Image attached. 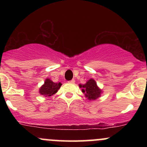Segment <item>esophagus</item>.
I'll return each instance as SVG.
<instances>
[{
  "instance_id": "1",
  "label": "esophagus",
  "mask_w": 147,
  "mask_h": 147,
  "mask_svg": "<svg viewBox=\"0 0 147 147\" xmlns=\"http://www.w3.org/2000/svg\"><path fill=\"white\" fill-rule=\"evenodd\" d=\"M69 82H70V83H72V84H73V83H75V79H72V80L69 81Z\"/></svg>"
}]
</instances>
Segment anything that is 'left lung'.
<instances>
[{
  "label": "left lung",
  "mask_w": 147,
  "mask_h": 147,
  "mask_svg": "<svg viewBox=\"0 0 147 147\" xmlns=\"http://www.w3.org/2000/svg\"><path fill=\"white\" fill-rule=\"evenodd\" d=\"M81 88L82 87V92L85 93L86 97L89 100H95L99 97H100V94L102 90L97 87V84L94 79H90L86 82L84 85L79 86Z\"/></svg>",
  "instance_id": "1"
}]
</instances>
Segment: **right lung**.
I'll list each match as a JSON object with an SVG mask.
<instances>
[{"label": "right lung", "instance_id": "right-lung-1", "mask_svg": "<svg viewBox=\"0 0 147 147\" xmlns=\"http://www.w3.org/2000/svg\"><path fill=\"white\" fill-rule=\"evenodd\" d=\"M61 84L55 83L50 79H45L44 84L41 87L39 90V93L45 97H50L54 94H55L60 88Z\"/></svg>", "mask_w": 147, "mask_h": 147}]
</instances>
